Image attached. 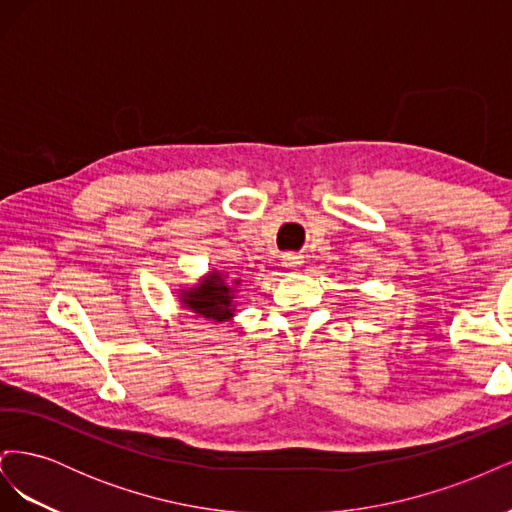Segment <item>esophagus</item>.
<instances>
[{
    "mask_svg": "<svg viewBox=\"0 0 512 512\" xmlns=\"http://www.w3.org/2000/svg\"><path fill=\"white\" fill-rule=\"evenodd\" d=\"M282 265L286 269H297V267H301V256H297V254H284L282 256Z\"/></svg>",
    "mask_w": 512,
    "mask_h": 512,
    "instance_id": "esophagus-1",
    "label": "esophagus"
}]
</instances>
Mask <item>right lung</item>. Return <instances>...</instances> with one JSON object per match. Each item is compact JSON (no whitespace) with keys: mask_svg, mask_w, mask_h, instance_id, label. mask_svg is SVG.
Here are the masks:
<instances>
[{"mask_svg":"<svg viewBox=\"0 0 512 512\" xmlns=\"http://www.w3.org/2000/svg\"><path fill=\"white\" fill-rule=\"evenodd\" d=\"M241 280L230 277L218 269L209 271L196 286L179 290V301L194 316H200L211 322H226L237 312V288Z\"/></svg>","mask_w":512,"mask_h":512,"instance_id":"1","label":"right lung"}]
</instances>
